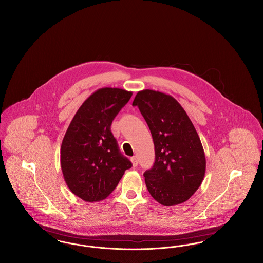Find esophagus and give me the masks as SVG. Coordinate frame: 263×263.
<instances>
[{
    "instance_id": "obj_1",
    "label": "esophagus",
    "mask_w": 263,
    "mask_h": 263,
    "mask_svg": "<svg viewBox=\"0 0 263 263\" xmlns=\"http://www.w3.org/2000/svg\"><path fill=\"white\" fill-rule=\"evenodd\" d=\"M131 162H132V164H133V166H134V167H135V166H137V165H138L137 156H134V157H132V158H131Z\"/></svg>"
}]
</instances>
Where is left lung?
Wrapping results in <instances>:
<instances>
[{
	"label": "left lung",
	"instance_id": "left-lung-1",
	"mask_svg": "<svg viewBox=\"0 0 263 263\" xmlns=\"http://www.w3.org/2000/svg\"><path fill=\"white\" fill-rule=\"evenodd\" d=\"M132 105L145 118L155 145V163L144 174L152 197L163 206L185 202L200 186L206 170L191 120L175 98L161 91L141 90Z\"/></svg>",
	"mask_w": 263,
	"mask_h": 263
}]
</instances>
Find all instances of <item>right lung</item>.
<instances>
[{"label":"right lung","instance_id":"right-lung-1","mask_svg":"<svg viewBox=\"0 0 263 263\" xmlns=\"http://www.w3.org/2000/svg\"><path fill=\"white\" fill-rule=\"evenodd\" d=\"M132 91L102 88L76 112L63 138L61 168L69 189L87 202L105 199L132 166L118 148L110 126Z\"/></svg>","mask_w":263,"mask_h":263}]
</instances>
